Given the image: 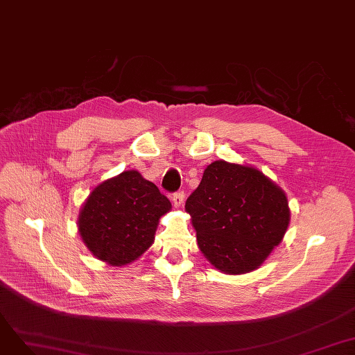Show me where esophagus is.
I'll return each mask as SVG.
<instances>
[{
    "label": "esophagus",
    "instance_id": "34e87169",
    "mask_svg": "<svg viewBox=\"0 0 355 355\" xmlns=\"http://www.w3.org/2000/svg\"><path fill=\"white\" fill-rule=\"evenodd\" d=\"M184 198H186L184 191H175L173 194V203H174V206L180 207L182 205V202H184Z\"/></svg>",
    "mask_w": 355,
    "mask_h": 355
}]
</instances>
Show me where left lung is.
I'll return each instance as SVG.
<instances>
[{"mask_svg":"<svg viewBox=\"0 0 355 355\" xmlns=\"http://www.w3.org/2000/svg\"><path fill=\"white\" fill-rule=\"evenodd\" d=\"M202 253L220 272L257 269L290 224L285 193L260 171L215 161L186 202Z\"/></svg>","mask_w":355,"mask_h":355,"instance_id":"1","label":"left lung"}]
</instances>
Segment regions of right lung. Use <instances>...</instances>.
Listing matches in <instances>:
<instances>
[{"label": "right lung", "instance_id": "obj_1", "mask_svg": "<svg viewBox=\"0 0 355 355\" xmlns=\"http://www.w3.org/2000/svg\"><path fill=\"white\" fill-rule=\"evenodd\" d=\"M171 202L137 171L103 181L89 194L78 231L89 250L112 266L136 260L153 243L159 218Z\"/></svg>", "mask_w": 355, "mask_h": 355}]
</instances>
